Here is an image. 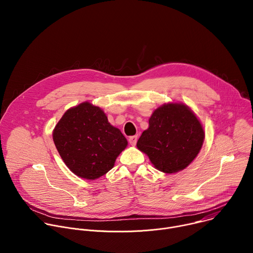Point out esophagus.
Returning <instances> with one entry per match:
<instances>
[{
    "label": "esophagus",
    "instance_id": "34e87169",
    "mask_svg": "<svg viewBox=\"0 0 253 253\" xmlns=\"http://www.w3.org/2000/svg\"><path fill=\"white\" fill-rule=\"evenodd\" d=\"M137 140H138V136H131V137L129 138V143H130V145L135 146V145H136V143H137Z\"/></svg>",
    "mask_w": 253,
    "mask_h": 253
}]
</instances>
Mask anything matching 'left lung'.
Masks as SVG:
<instances>
[{"label":"left lung","instance_id":"left-lung-1","mask_svg":"<svg viewBox=\"0 0 253 253\" xmlns=\"http://www.w3.org/2000/svg\"><path fill=\"white\" fill-rule=\"evenodd\" d=\"M203 140L204 131L195 114L184 104L169 103L153 112L137 148L159 171L176 173L194 160Z\"/></svg>","mask_w":253,"mask_h":253}]
</instances>
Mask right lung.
I'll return each instance as SVG.
<instances>
[{
    "label": "right lung",
    "instance_id": "1",
    "mask_svg": "<svg viewBox=\"0 0 253 253\" xmlns=\"http://www.w3.org/2000/svg\"><path fill=\"white\" fill-rule=\"evenodd\" d=\"M53 140L68 168L88 180L111 170L128 144L100 108L88 102L71 108L63 115L54 129Z\"/></svg>",
    "mask_w": 253,
    "mask_h": 253
}]
</instances>
